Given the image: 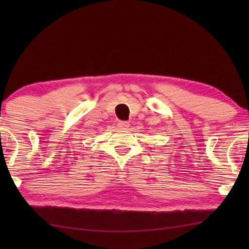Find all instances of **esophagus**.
Segmentation results:
<instances>
[{"label": "esophagus", "mask_w": 249, "mask_h": 249, "mask_svg": "<svg viewBox=\"0 0 249 249\" xmlns=\"http://www.w3.org/2000/svg\"><path fill=\"white\" fill-rule=\"evenodd\" d=\"M118 127L120 129H127L129 127V122L126 121H120L118 123Z\"/></svg>", "instance_id": "1"}]
</instances>
